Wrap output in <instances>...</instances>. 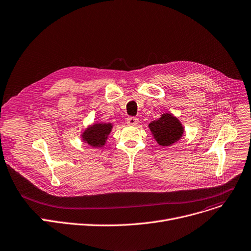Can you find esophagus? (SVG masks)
<instances>
[{"label":"esophagus","instance_id":"obj_1","mask_svg":"<svg viewBox=\"0 0 251 251\" xmlns=\"http://www.w3.org/2000/svg\"><path fill=\"white\" fill-rule=\"evenodd\" d=\"M127 124L128 125H131V126H135L137 123H138V119L136 118V117H128L127 120H126Z\"/></svg>","mask_w":251,"mask_h":251}]
</instances>
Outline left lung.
<instances>
[{
    "label": "left lung",
    "mask_w": 251,
    "mask_h": 251,
    "mask_svg": "<svg viewBox=\"0 0 251 251\" xmlns=\"http://www.w3.org/2000/svg\"><path fill=\"white\" fill-rule=\"evenodd\" d=\"M157 143L161 146H170L178 141L183 134V127L176 117L170 113L162 114L159 119L148 125Z\"/></svg>",
    "instance_id": "8db88e82"
}]
</instances>
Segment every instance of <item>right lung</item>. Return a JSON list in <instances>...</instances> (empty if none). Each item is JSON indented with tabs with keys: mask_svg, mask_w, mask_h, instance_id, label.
Listing matches in <instances>:
<instances>
[{
	"mask_svg": "<svg viewBox=\"0 0 251 251\" xmlns=\"http://www.w3.org/2000/svg\"><path fill=\"white\" fill-rule=\"evenodd\" d=\"M111 123H97L85 130L81 134L82 140L93 147H102L105 145L108 135L112 130Z\"/></svg>",
	"mask_w": 251,
	"mask_h": 251,
	"instance_id": "add662e5",
	"label": "right lung"
}]
</instances>
